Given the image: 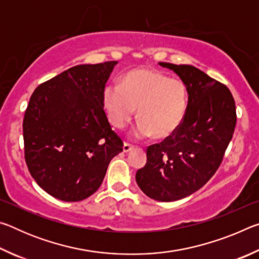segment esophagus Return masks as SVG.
<instances>
[{"label": "esophagus", "instance_id": "1", "mask_svg": "<svg viewBox=\"0 0 259 259\" xmlns=\"http://www.w3.org/2000/svg\"><path fill=\"white\" fill-rule=\"evenodd\" d=\"M135 146L133 145V144H130V143H124L123 144V152H129V151H131V150H133V148H134Z\"/></svg>", "mask_w": 259, "mask_h": 259}]
</instances>
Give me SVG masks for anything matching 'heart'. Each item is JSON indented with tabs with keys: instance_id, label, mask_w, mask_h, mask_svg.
I'll use <instances>...</instances> for the list:
<instances>
[{
	"instance_id": "obj_1",
	"label": "heart",
	"mask_w": 259,
	"mask_h": 259,
	"mask_svg": "<svg viewBox=\"0 0 259 259\" xmlns=\"http://www.w3.org/2000/svg\"><path fill=\"white\" fill-rule=\"evenodd\" d=\"M188 90L181 78L152 69H133L120 84L108 83L103 90V106L111 123L122 129L137 109L135 134L139 138H165L176 133L186 115Z\"/></svg>"
}]
</instances>
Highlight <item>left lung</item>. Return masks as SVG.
Masks as SVG:
<instances>
[{
    "label": "left lung",
    "mask_w": 259,
    "mask_h": 259,
    "mask_svg": "<svg viewBox=\"0 0 259 259\" xmlns=\"http://www.w3.org/2000/svg\"><path fill=\"white\" fill-rule=\"evenodd\" d=\"M188 90L186 115L176 133L148 146L136 182L148 198L170 202L191 195L211 178L233 137L236 109L229 88L191 65L160 63Z\"/></svg>",
    "instance_id": "1"
}]
</instances>
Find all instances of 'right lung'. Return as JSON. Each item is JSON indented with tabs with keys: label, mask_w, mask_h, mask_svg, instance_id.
<instances>
[{
	"label": "right lung",
	"mask_w": 259,
	"mask_h": 259,
	"mask_svg": "<svg viewBox=\"0 0 259 259\" xmlns=\"http://www.w3.org/2000/svg\"><path fill=\"white\" fill-rule=\"evenodd\" d=\"M116 63L77 65L30 96L23 121L25 161L37 185L57 199L76 202L93 195L123 150L103 106Z\"/></svg>",
	"instance_id": "right-lung-1"
}]
</instances>
